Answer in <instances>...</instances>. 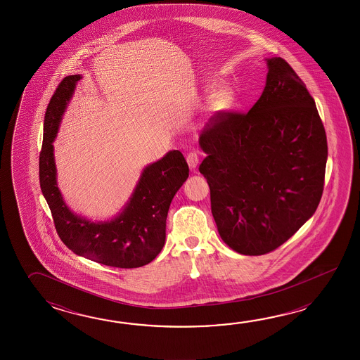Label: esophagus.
<instances>
[{
  "instance_id": "obj_1",
  "label": "esophagus",
  "mask_w": 360,
  "mask_h": 360,
  "mask_svg": "<svg viewBox=\"0 0 360 360\" xmlns=\"http://www.w3.org/2000/svg\"><path fill=\"white\" fill-rule=\"evenodd\" d=\"M186 162H188V165H189V167H191V169H195L199 163L198 153H197V152L188 153V155H186Z\"/></svg>"
}]
</instances>
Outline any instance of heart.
Segmentation results:
<instances>
[{"label": "heart", "mask_w": 360, "mask_h": 360, "mask_svg": "<svg viewBox=\"0 0 360 360\" xmlns=\"http://www.w3.org/2000/svg\"><path fill=\"white\" fill-rule=\"evenodd\" d=\"M211 103H212V107L214 109L225 110V109L231 107V104L234 103V95L230 90H222V91L214 94Z\"/></svg>", "instance_id": "1"}]
</instances>
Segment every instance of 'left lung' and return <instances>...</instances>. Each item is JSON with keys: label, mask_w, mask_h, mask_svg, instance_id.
<instances>
[{"label": "left lung", "mask_w": 360, "mask_h": 360, "mask_svg": "<svg viewBox=\"0 0 360 360\" xmlns=\"http://www.w3.org/2000/svg\"><path fill=\"white\" fill-rule=\"evenodd\" d=\"M247 113L224 112L200 134L199 165L222 240L242 255L271 252L321 202L328 155L313 96L282 58Z\"/></svg>", "instance_id": "1"}]
</instances>
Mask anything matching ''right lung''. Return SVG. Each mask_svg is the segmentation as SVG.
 <instances>
[{
  "label": "right lung",
  "instance_id": "obj_1",
  "mask_svg": "<svg viewBox=\"0 0 360 360\" xmlns=\"http://www.w3.org/2000/svg\"><path fill=\"white\" fill-rule=\"evenodd\" d=\"M79 79V75L65 77L47 105L39 153L41 191L58 236L69 250L107 266L140 268L153 261L163 248L169 205L189 176V167L181 152L171 150L146 166L130 200L110 221L92 222L73 214L56 184L53 141Z\"/></svg>",
  "mask_w": 360,
  "mask_h": 360
}]
</instances>
